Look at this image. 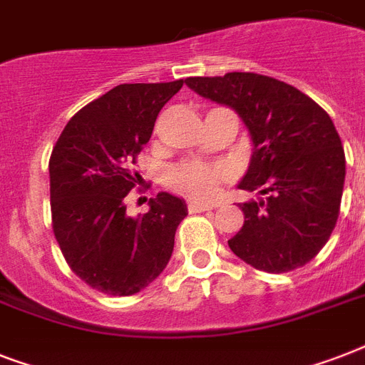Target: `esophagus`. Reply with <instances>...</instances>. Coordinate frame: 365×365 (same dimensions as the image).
I'll return each mask as SVG.
<instances>
[{"label":"esophagus","instance_id":"obj_1","mask_svg":"<svg viewBox=\"0 0 365 365\" xmlns=\"http://www.w3.org/2000/svg\"><path fill=\"white\" fill-rule=\"evenodd\" d=\"M214 205H202V202H189L187 205V210L191 214H199V212H206V210H212Z\"/></svg>","mask_w":365,"mask_h":365}]
</instances>
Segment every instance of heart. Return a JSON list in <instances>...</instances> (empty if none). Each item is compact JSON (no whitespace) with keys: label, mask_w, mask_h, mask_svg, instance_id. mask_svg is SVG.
<instances>
[{"label":"heart","mask_w":365,"mask_h":365,"mask_svg":"<svg viewBox=\"0 0 365 365\" xmlns=\"http://www.w3.org/2000/svg\"><path fill=\"white\" fill-rule=\"evenodd\" d=\"M229 178V170L220 163H200V160H183L166 172V187L174 193L191 200H210L217 189Z\"/></svg>","instance_id":"obj_1"}]
</instances>
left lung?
<instances>
[{
	"label": "left lung",
	"instance_id": "left-lung-1",
	"mask_svg": "<svg viewBox=\"0 0 365 365\" xmlns=\"http://www.w3.org/2000/svg\"><path fill=\"white\" fill-rule=\"evenodd\" d=\"M185 85L233 108L254 143L239 187L257 189L265 199L240 205L244 225L229 248L265 272L309 263L334 231L345 185V151L334 121L307 94L259 73L187 77Z\"/></svg>",
	"mask_w": 365,
	"mask_h": 365
}]
</instances>
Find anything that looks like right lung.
<instances>
[{"label": "right lung", "mask_w": 365, "mask_h": 365, "mask_svg": "<svg viewBox=\"0 0 365 365\" xmlns=\"http://www.w3.org/2000/svg\"><path fill=\"white\" fill-rule=\"evenodd\" d=\"M182 87L183 79L117 85L77 111L53 148L54 237L71 271L102 294H138L170 261L185 202L159 193L130 217L125 197L140 182L134 165L159 111Z\"/></svg>", "instance_id": "add662e5"}]
</instances>
